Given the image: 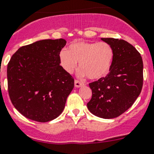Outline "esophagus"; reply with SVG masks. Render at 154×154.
<instances>
[{"instance_id": "1", "label": "esophagus", "mask_w": 154, "mask_h": 154, "mask_svg": "<svg viewBox=\"0 0 154 154\" xmlns=\"http://www.w3.org/2000/svg\"><path fill=\"white\" fill-rule=\"evenodd\" d=\"M74 85L76 88H80L81 86L84 85V83L83 82H81V81H77V80H75Z\"/></svg>"}]
</instances>
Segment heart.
Masks as SVG:
<instances>
[{"mask_svg":"<svg viewBox=\"0 0 154 154\" xmlns=\"http://www.w3.org/2000/svg\"><path fill=\"white\" fill-rule=\"evenodd\" d=\"M60 65L63 69L72 73L79 63V76H87L91 80L106 77L110 71L114 59V50L109 43L73 41L69 47L59 54Z\"/></svg>","mask_w":154,"mask_h":154,"instance_id":"1","label":"heart"}]
</instances>
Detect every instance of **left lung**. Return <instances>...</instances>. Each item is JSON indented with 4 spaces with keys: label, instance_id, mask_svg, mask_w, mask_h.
Returning a JSON list of instances; mask_svg holds the SVG:
<instances>
[{
    "label": "left lung",
    "instance_id": "1",
    "mask_svg": "<svg viewBox=\"0 0 154 154\" xmlns=\"http://www.w3.org/2000/svg\"><path fill=\"white\" fill-rule=\"evenodd\" d=\"M112 45L114 59L105 77L89 84L91 100L88 109L104 119L119 117L128 109L140 94L143 85V63L140 53L125 40L101 38Z\"/></svg>",
    "mask_w": 154,
    "mask_h": 154
}]
</instances>
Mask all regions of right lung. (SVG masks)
Instances as JSON below:
<instances>
[{
	"mask_svg": "<svg viewBox=\"0 0 154 154\" xmlns=\"http://www.w3.org/2000/svg\"><path fill=\"white\" fill-rule=\"evenodd\" d=\"M64 39L42 40L19 48L7 68L11 103L26 118L48 122L64 109L74 79L59 65Z\"/></svg>",
	"mask_w": 154,
	"mask_h": 154,
	"instance_id": "1",
	"label": "right lung"
}]
</instances>
